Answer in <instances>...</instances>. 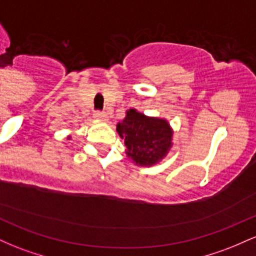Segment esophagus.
Here are the masks:
<instances>
[{"label": "esophagus", "instance_id": "34e87169", "mask_svg": "<svg viewBox=\"0 0 256 256\" xmlns=\"http://www.w3.org/2000/svg\"><path fill=\"white\" fill-rule=\"evenodd\" d=\"M94 116L98 120H102V122H106V120H107V114H106L104 112H95V113H94Z\"/></svg>", "mask_w": 256, "mask_h": 256}]
</instances>
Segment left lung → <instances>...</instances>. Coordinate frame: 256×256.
<instances>
[{
	"instance_id": "8db88e82",
	"label": "left lung",
	"mask_w": 256,
	"mask_h": 256,
	"mask_svg": "<svg viewBox=\"0 0 256 256\" xmlns=\"http://www.w3.org/2000/svg\"><path fill=\"white\" fill-rule=\"evenodd\" d=\"M125 140L126 154L136 165L152 166L166 156L172 146V128L165 119L149 118L136 110L126 112L125 119L116 125Z\"/></svg>"
}]
</instances>
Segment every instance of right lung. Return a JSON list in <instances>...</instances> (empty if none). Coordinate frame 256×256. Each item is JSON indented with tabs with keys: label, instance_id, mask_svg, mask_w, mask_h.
<instances>
[{
	"label": "right lung",
	"instance_id": "1",
	"mask_svg": "<svg viewBox=\"0 0 256 256\" xmlns=\"http://www.w3.org/2000/svg\"><path fill=\"white\" fill-rule=\"evenodd\" d=\"M68 138H70V137H68Z\"/></svg>",
	"mask_w": 256,
	"mask_h": 256
}]
</instances>
